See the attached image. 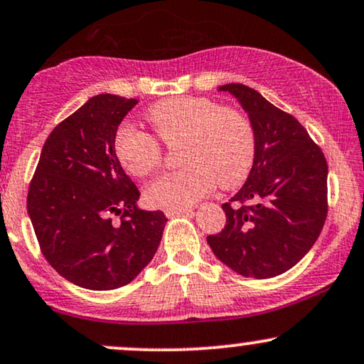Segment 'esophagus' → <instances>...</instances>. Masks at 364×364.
Listing matches in <instances>:
<instances>
[{
    "label": "esophagus",
    "mask_w": 364,
    "mask_h": 364,
    "mask_svg": "<svg viewBox=\"0 0 364 364\" xmlns=\"http://www.w3.org/2000/svg\"><path fill=\"white\" fill-rule=\"evenodd\" d=\"M164 213H166V217H173V215H179V213H188V215H190V213H193V208H168V210H164Z\"/></svg>",
    "instance_id": "34e87169"
}]
</instances>
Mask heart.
Listing matches in <instances>:
<instances>
[{
  "mask_svg": "<svg viewBox=\"0 0 364 364\" xmlns=\"http://www.w3.org/2000/svg\"><path fill=\"white\" fill-rule=\"evenodd\" d=\"M152 132L166 146L178 147L181 169L161 174L146 188V201L154 208H188L212 190L246 181L256 157L251 120L230 107L208 98L181 96L152 105L146 112ZM117 159L134 176L154 173L163 161L157 140L134 127H122L113 140Z\"/></svg>",
  "mask_w": 364,
  "mask_h": 364,
  "instance_id": "1",
  "label": "heart"
}]
</instances>
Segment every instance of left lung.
I'll return each instance as SVG.
<instances>
[{
  "instance_id": "8db88e82",
  "label": "left lung",
  "mask_w": 364,
  "mask_h": 364,
  "mask_svg": "<svg viewBox=\"0 0 364 364\" xmlns=\"http://www.w3.org/2000/svg\"><path fill=\"white\" fill-rule=\"evenodd\" d=\"M256 135L247 181L222 205L225 225L207 242L224 264L247 278L278 277L299 262L327 217V161L305 127L246 85H224ZM238 203L231 207V201Z\"/></svg>"
}]
</instances>
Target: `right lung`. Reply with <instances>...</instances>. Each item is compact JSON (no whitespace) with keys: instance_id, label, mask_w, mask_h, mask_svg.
Instances as JSON below:
<instances>
[{"instance_id":"right-lung-1","label":"right lung","mask_w":364,"mask_h":364,"mask_svg":"<svg viewBox=\"0 0 364 364\" xmlns=\"http://www.w3.org/2000/svg\"><path fill=\"white\" fill-rule=\"evenodd\" d=\"M139 102L90 98L52 130L30 181L27 210L38 246L60 277L87 290L130 283L159 247L168 218L137 208L139 190L113 140Z\"/></svg>"}]
</instances>
